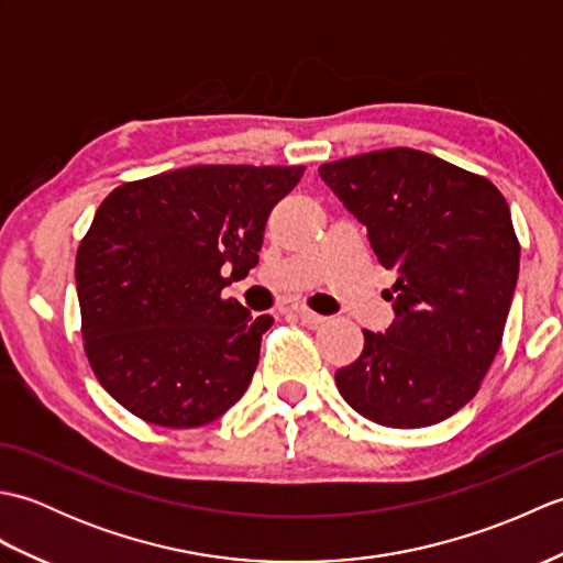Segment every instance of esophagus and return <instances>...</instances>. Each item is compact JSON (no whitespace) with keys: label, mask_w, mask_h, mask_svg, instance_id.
Returning <instances> with one entry per match:
<instances>
[{"label":"esophagus","mask_w":563,"mask_h":563,"mask_svg":"<svg viewBox=\"0 0 563 563\" xmlns=\"http://www.w3.org/2000/svg\"><path fill=\"white\" fill-rule=\"evenodd\" d=\"M295 317H300L305 324H309V327H319V324H324V321H327V317H321V314L312 312V309H307V307H295Z\"/></svg>","instance_id":"obj_1"}]
</instances>
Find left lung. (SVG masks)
Instances as JSON below:
<instances>
[{
	"instance_id": "1",
	"label": "left lung",
	"mask_w": 563,
	"mask_h": 563,
	"mask_svg": "<svg viewBox=\"0 0 563 563\" xmlns=\"http://www.w3.org/2000/svg\"><path fill=\"white\" fill-rule=\"evenodd\" d=\"M397 275L394 321L365 333L336 387L367 421L426 428L479 391L504 339L520 244L500 190L433 154L394 147L319 166Z\"/></svg>"
}]
</instances>
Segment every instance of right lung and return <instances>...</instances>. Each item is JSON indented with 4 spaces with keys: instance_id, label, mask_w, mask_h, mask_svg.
Wrapping results in <instances>:
<instances>
[{
    "instance_id": "add662e5",
    "label": "right lung",
    "mask_w": 563,
    "mask_h": 563,
    "mask_svg": "<svg viewBox=\"0 0 563 563\" xmlns=\"http://www.w3.org/2000/svg\"><path fill=\"white\" fill-rule=\"evenodd\" d=\"M302 174L200 164L106 196L75 278L89 365L130 413L198 428L242 399L273 317L222 290L256 266L268 214Z\"/></svg>"
}]
</instances>
